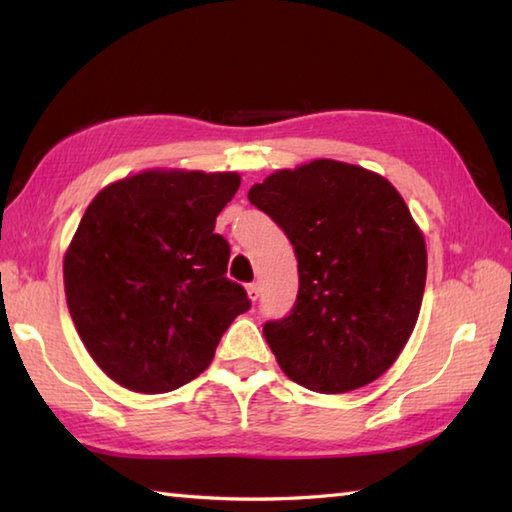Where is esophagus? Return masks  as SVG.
<instances>
[{
	"mask_svg": "<svg viewBox=\"0 0 512 512\" xmlns=\"http://www.w3.org/2000/svg\"><path fill=\"white\" fill-rule=\"evenodd\" d=\"M246 292H248V299L250 301H257L259 299V286L257 284H248Z\"/></svg>",
	"mask_w": 512,
	"mask_h": 512,
	"instance_id": "obj_1",
	"label": "esophagus"
}]
</instances>
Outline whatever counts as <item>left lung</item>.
Here are the masks:
<instances>
[{"mask_svg":"<svg viewBox=\"0 0 512 512\" xmlns=\"http://www.w3.org/2000/svg\"><path fill=\"white\" fill-rule=\"evenodd\" d=\"M248 200L284 228L299 295L264 336L290 380L319 394L365 387L396 363L416 328L427 246L394 184L319 158L253 184Z\"/></svg>","mask_w":512,"mask_h":512,"instance_id":"8db88e82","label":"left lung"}]
</instances>
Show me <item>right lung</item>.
<instances>
[{"instance_id": "add662e5", "label": "right lung", "mask_w": 512, "mask_h": 512, "mask_svg": "<svg viewBox=\"0 0 512 512\" xmlns=\"http://www.w3.org/2000/svg\"><path fill=\"white\" fill-rule=\"evenodd\" d=\"M235 171L147 169L107 184L63 257L70 317L114 383L165 394L200 376L246 290L226 279L215 217L239 189Z\"/></svg>"}]
</instances>
